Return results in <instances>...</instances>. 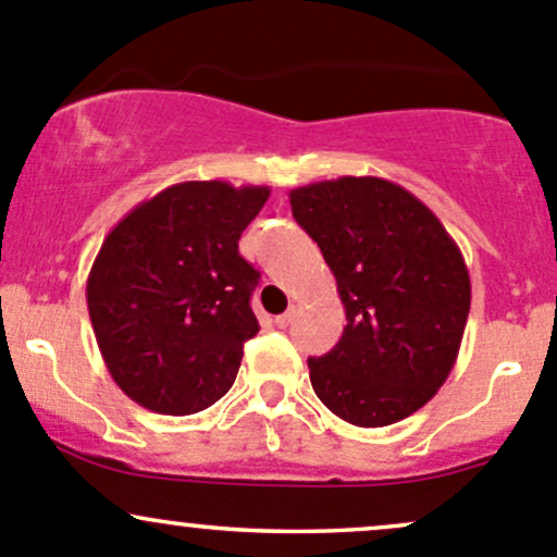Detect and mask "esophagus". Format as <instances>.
Listing matches in <instances>:
<instances>
[{"label":"esophagus","mask_w":557,"mask_h":557,"mask_svg":"<svg viewBox=\"0 0 557 557\" xmlns=\"http://www.w3.org/2000/svg\"><path fill=\"white\" fill-rule=\"evenodd\" d=\"M294 312H296V309H288V312L277 314V318H274V325H277V327H285V325L290 323V320H294Z\"/></svg>","instance_id":"esophagus-1"}]
</instances>
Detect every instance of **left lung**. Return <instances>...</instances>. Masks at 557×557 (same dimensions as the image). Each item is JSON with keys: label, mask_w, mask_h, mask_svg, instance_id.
Listing matches in <instances>:
<instances>
[{"label": "left lung", "mask_w": 557, "mask_h": 557, "mask_svg": "<svg viewBox=\"0 0 557 557\" xmlns=\"http://www.w3.org/2000/svg\"><path fill=\"white\" fill-rule=\"evenodd\" d=\"M294 219L336 277L347 327L309 357L314 395L355 426H386L435 397L470 314L459 245L411 191L373 175L298 186Z\"/></svg>", "instance_id": "1"}]
</instances>
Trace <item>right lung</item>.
<instances>
[{"instance_id":"obj_1","label":"right lung","mask_w":557,"mask_h":557,"mask_svg":"<svg viewBox=\"0 0 557 557\" xmlns=\"http://www.w3.org/2000/svg\"><path fill=\"white\" fill-rule=\"evenodd\" d=\"M267 197L269 186L184 181L107 234L87 309L111 379L138 406L189 417L230 392L259 333V272L237 243Z\"/></svg>"}]
</instances>
